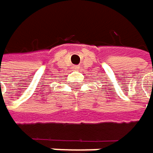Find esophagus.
I'll use <instances>...</instances> for the list:
<instances>
[{"mask_svg":"<svg viewBox=\"0 0 153 153\" xmlns=\"http://www.w3.org/2000/svg\"><path fill=\"white\" fill-rule=\"evenodd\" d=\"M74 69H78V66H74Z\"/></svg>","mask_w":153,"mask_h":153,"instance_id":"34e87169","label":"esophagus"}]
</instances>
